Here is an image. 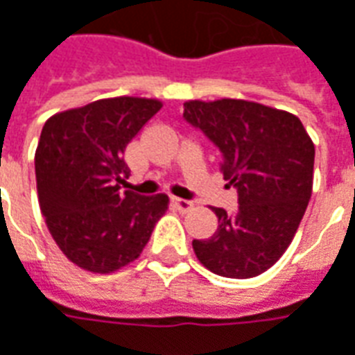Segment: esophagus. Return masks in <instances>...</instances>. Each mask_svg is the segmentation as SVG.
<instances>
[{"label":"esophagus","mask_w":355,"mask_h":355,"mask_svg":"<svg viewBox=\"0 0 355 355\" xmlns=\"http://www.w3.org/2000/svg\"><path fill=\"white\" fill-rule=\"evenodd\" d=\"M173 205L180 211V213H188V211H192L193 203L188 200H180V198H173Z\"/></svg>","instance_id":"esophagus-1"}]
</instances>
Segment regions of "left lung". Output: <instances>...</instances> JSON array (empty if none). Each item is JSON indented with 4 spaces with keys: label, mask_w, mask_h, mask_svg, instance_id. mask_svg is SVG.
<instances>
[{
    "label": "left lung",
    "mask_w": 355,
    "mask_h": 355,
    "mask_svg": "<svg viewBox=\"0 0 355 355\" xmlns=\"http://www.w3.org/2000/svg\"><path fill=\"white\" fill-rule=\"evenodd\" d=\"M188 123L223 152L220 173L238 188L234 215L213 207L218 230L193 239L213 274L247 279L282 259L304 216L313 186L315 148L297 116L241 98L184 102Z\"/></svg>",
    "instance_id": "1"
}]
</instances>
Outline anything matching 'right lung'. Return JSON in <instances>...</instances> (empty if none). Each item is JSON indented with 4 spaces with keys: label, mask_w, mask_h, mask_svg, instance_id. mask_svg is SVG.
<instances>
[{
    "label": "right lung",
    "mask_w": 355,
    "mask_h": 355,
    "mask_svg": "<svg viewBox=\"0 0 355 355\" xmlns=\"http://www.w3.org/2000/svg\"><path fill=\"white\" fill-rule=\"evenodd\" d=\"M162 101L114 96L51 116L35 150L42 215L68 261L93 274H112L137 261L165 215V193L121 190L131 171L127 144Z\"/></svg>",
    "instance_id": "right-lung-1"
}]
</instances>
